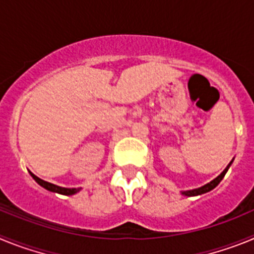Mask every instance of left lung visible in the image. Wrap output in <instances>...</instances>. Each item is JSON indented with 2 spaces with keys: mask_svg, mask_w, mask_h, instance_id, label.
I'll use <instances>...</instances> for the list:
<instances>
[{
  "mask_svg": "<svg viewBox=\"0 0 254 254\" xmlns=\"http://www.w3.org/2000/svg\"><path fill=\"white\" fill-rule=\"evenodd\" d=\"M230 164H232V161H230ZM230 164H229L228 167L225 168V170H224V172L221 173V174H220L219 177H217V178H215L214 181H211L210 183H207V185H205V186H203V187H201V188H197V190H185V192H183V194H185V196H188V197H190V196H198V194L206 193V192H210L211 190H214V188L216 187L217 185H219L220 182L223 181V178H224V177H225L226 172H228L229 167H230Z\"/></svg>",
  "mask_w": 254,
  "mask_h": 254,
  "instance_id": "left-lung-1",
  "label": "left lung"
}]
</instances>
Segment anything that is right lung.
<instances>
[{
  "mask_svg": "<svg viewBox=\"0 0 254 254\" xmlns=\"http://www.w3.org/2000/svg\"><path fill=\"white\" fill-rule=\"evenodd\" d=\"M30 176L34 178V181L37 182L38 185H40L42 187L46 188V190H52V192H57V193H61V194H64V196H71V194L77 193L78 190H80V188H64V187H60V186L52 185V183H49V182H46L43 181V179L38 178V177L34 176L33 173H30Z\"/></svg>",
  "mask_w": 254,
  "mask_h": 254,
  "instance_id": "add662e5",
  "label": "right lung"
}]
</instances>
